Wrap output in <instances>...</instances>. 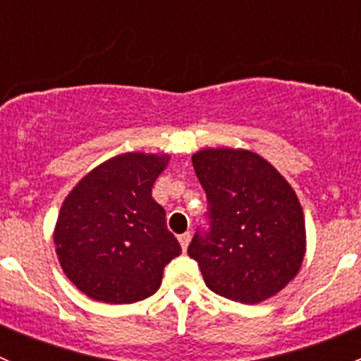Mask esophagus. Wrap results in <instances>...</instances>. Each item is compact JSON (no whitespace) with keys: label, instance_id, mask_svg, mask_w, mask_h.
I'll use <instances>...</instances> for the list:
<instances>
[{"label":"esophagus","instance_id":"obj_1","mask_svg":"<svg viewBox=\"0 0 361 361\" xmlns=\"http://www.w3.org/2000/svg\"><path fill=\"white\" fill-rule=\"evenodd\" d=\"M178 241H180L181 250L185 251V250L188 248V245H190V234H188V232H185V234L178 235Z\"/></svg>","mask_w":361,"mask_h":361}]
</instances>
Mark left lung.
<instances>
[{"label": "left lung", "mask_w": 361, "mask_h": 361, "mask_svg": "<svg viewBox=\"0 0 361 361\" xmlns=\"http://www.w3.org/2000/svg\"><path fill=\"white\" fill-rule=\"evenodd\" d=\"M207 197L211 228L188 246L211 292L260 304L298 274L305 220L292 185L264 157L243 148L192 155Z\"/></svg>", "instance_id": "1"}]
</instances>
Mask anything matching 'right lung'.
Returning a JSON list of instances; mask_svg holds the SVG:
<instances>
[{
  "mask_svg": "<svg viewBox=\"0 0 361 361\" xmlns=\"http://www.w3.org/2000/svg\"><path fill=\"white\" fill-rule=\"evenodd\" d=\"M167 154L129 152L104 160L73 187L54 228L69 281L92 300L133 304L159 290L164 267L181 253L152 187Z\"/></svg>",
  "mask_w": 361,
  "mask_h": 361,
  "instance_id": "right-lung-1",
  "label": "right lung"
}]
</instances>
